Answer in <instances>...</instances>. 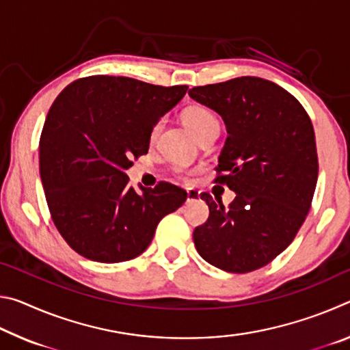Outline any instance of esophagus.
<instances>
[{
  "label": "esophagus",
  "instance_id": "obj_1",
  "mask_svg": "<svg viewBox=\"0 0 350 350\" xmlns=\"http://www.w3.org/2000/svg\"><path fill=\"white\" fill-rule=\"evenodd\" d=\"M200 199V194L196 189H188L187 191V204L189 202H194V200H199Z\"/></svg>",
  "mask_w": 350,
  "mask_h": 350
}]
</instances>
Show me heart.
Returning <instances> with one entry per match:
<instances>
[{
    "instance_id": "b5f03b06",
    "label": "heart",
    "mask_w": 350,
    "mask_h": 350,
    "mask_svg": "<svg viewBox=\"0 0 350 350\" xmlns=\"http://www.w3.org/2000/svg\"><path fill=\"white\" fill-rule=\"evenodd\" d=\"M182 120L198 140L202 137V135H205L206 133L215 131V129L221 128V123H219L217 117L215 116V112L210 111L208 108H205V106H200V105L188 106V108L183 111ZM161 128H162L161 122H157L156 125L152 126L151 139H156V135L159 134V131H161ZM176 171L177 173H182L180 168H177Z\"/></svg>"
}]
</instances>
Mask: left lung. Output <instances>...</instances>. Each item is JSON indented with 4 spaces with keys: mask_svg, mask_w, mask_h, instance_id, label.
Here are the masks:
<instances>
[{
    "mask_svg": "<svg viewBox=\"0 0 350 350\" xmlns=\"http://www.w3.org/2000/svg\"><path fill=\"white\" fill-rule=\"evenodd\" d=\"M188 94L222 117L228 137L216 182L236 193L228 208L200 194L210 216L194 230V245L206 262L230 273L264 267L290 245L310 210L318 180L310 118L292 94L259 77Z\"/></svg>",
    "mask_w": 350,
    "mask_h": 350,
    "instance_id": "1",
    "label": "left lung"
}]
</instances>
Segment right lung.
Masks as SVG:
<instances>
[{"mask_svg":"<svg viewBox=\"0 0 350 350\" xmlns=\"http://www.w3.org/2000/svg\"><path fill=\"white\" fill-rule=\"evenodd\" d=\"M188 86H156L92 75L64 88L40 137V176L55 227L69 247L97 262L144 253L157 224L187 200L168 182L129 187L131 159L148 152L151 129Z\"/></svg>","mask_w":350,"mask_h":350,"instance_id":"add662e5","label":"right lung"}]
</instances>
